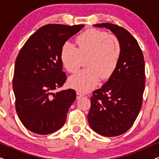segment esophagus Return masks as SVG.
Wrapping results in <instances>:
<instances>
[{
  "label": "esophagus",
  "instance_id": "1",
  "mask_svg": "<svg viewBox=\"0 0 159 159\" xmlns=\"http://www.w3.org/2000/svg\"><path fill=\"white\" fill-rule=\"evenodd\" d=\"M83 96H84L83 93H82L81 92H79V91H77V99H80V98H82Z\"/></svg>",
  "mask_w": 159,
  "mask_h": 159
}]
</instances>
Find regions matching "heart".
Wrapping results in <instances>:
<instances>
[{"label": "heart", "instance_id": "1", "mask_svg": "<svg viewBox=\"0 0 159 159\" xmlns=\"http://www.w3.org/2000/svg\"><path fill=\"white\" fill-rule=\"evenodd\" d=\"M78 48L65 43L61 51V60L69 72L79 70L82 59L86 60L88 69L69 78L73 88L83 91L92 90L98 84L100 77L108 79L114 72L121 54L120 41L107 32L90 29L76 38Z\"/></svg>", "mask_w": 159, "mask_h": 159}]
</instances>
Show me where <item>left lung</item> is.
Here are the masks:
<instances>
[{
    "label": "left lung",
    "instance_id": "obj_1",
    "mask_svg": "<svg viewBox=\"0 0 159 159\" xmlns=\"http://www.w3.org/2000/svg\"><path fill=\"white\" fill-rule=\"evenodd\" d=\"M114 32L120 41L121 54L114 72L101 88L93 92L88 122L101 135L122 134L133 125L143 104L145 90V61L136 39L120 26L95 25Z\"/></svg>",
    "mask_w": 159,
    "mask_h": 159
}]
</instances>
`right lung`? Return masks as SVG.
<instances>
[{
	"mask_svg": "<svg viewBox=\"0 0 159 159\" xmlns=\"http://www.w3.org/2000/svg\"><path fill=\"white\" fill-rule=\"evenodd\" d=\"M83 27L43 26L30 37L17 56L13 77L15 108L21 123L34 133H53L66 121L76 99L75 90L53 92L66 80L61 60L63 45Z\"/></svg>",
	"mask_w": 159,
	"mask_h": 159,
	"instance_id": "add662e5",
	"label": "right lung"
}]
</instances>
